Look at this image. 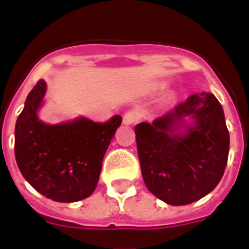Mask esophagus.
Returning a JSON list of instances; mask_svg holds the SVG:
<instances>
[{
    "label": "esophagus",
    "mask_w": 249,
    "mask_h": 249,
    "mask_svg": "<svg viewBox=\"0 0 249 249\" xmlns=\"http://www.w3.org/2000/svg\"><path fill=\"white\" fill-rule=\"evenodd\" d=\"M138 120H140V114L135 111L127 112L123 116V123H126V124H135L136 122H138Z\"/></svg>",
    "instance_id": "obj_1"
}]
</instances>
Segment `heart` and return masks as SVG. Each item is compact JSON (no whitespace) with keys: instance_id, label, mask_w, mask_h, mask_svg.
<instances>
[{"instance_id":"obj_1","label":"heart","mask_w":249,"mask_h":249,"mask_svg":"<svg viewBox=\"0 0 249 249\" xmlns=\"http://www.w3.org/2000/svg\"><path fill=\"white\" fill-rule=\"evenodd\" d=\"M158 87H162V85H160V86H158Z\"/></svg>"}]
</instances>
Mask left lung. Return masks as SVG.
Returning <instances> with one entry per match:
<instances>
[{
	"mask_svg": "<svg viewBox=\"0 0 249 249\" xmlns=\"http://www.w3.org/2000/svg\"><path fill=\"white\" fill-rule=\"evenodd\" d=\"M192 117V126L183 118ZM182 125L178 134L175 127ZM141 172L160 201L183 206L198 201L219 183L230 151L223 108L212 93L192 94L152 123L135 127Z\"/></svg>",
	"mask_w": 249,
	"mask_h": 249,
	"instance_id": "obj_1",
	"label": "left lung"
}]
</instances>
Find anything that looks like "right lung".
<instances>
[{"mask_svg": "<svg viewBox=\"0 0 249 249\" xmlns=\"http://www.w3.org/2000/svg\"><path fill=\"white\" fill-rule=\"evenodd\" d=\"M46 93L39 80L26 98L15 128V156L26 181L56 202L81 201L98 183L102 160L122 123L116 114L106 122L80 118L62 124H46L37 109Z\"/></svg>", "mask_w": 249, "mask_h": 249, "instance_id": "right-lung-1", "label": "right lung"}]
</instances>
